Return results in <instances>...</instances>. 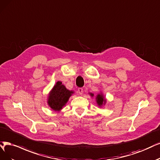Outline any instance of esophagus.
Here are the masks:
<instances>
[{
	"instance_id": "1",
	"label": "esophagus",
	"mask_w": 160,
	"mask_h": 160,
	"mask_svg": "<svg viewBox=\"0 0 160 160\" xmlns=\"http://www.w3.org/2000/svg\"><path fill=\"white\" fill-rule=\"evenodd\" d=\"M78 93L80 94V95H82V94L83 93V92H84V91H83V88H79L78 89Z\"/></svg>"
}]
</instances>
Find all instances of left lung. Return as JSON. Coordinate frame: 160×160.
I'll use <instances>...</instances> for the list:
<instances>
[{
  "label": "left lung",
  "mask_w": 160,
  "mask_h": 160,
  "mask_svg": "<svg viewBox=\"0 0 160 160\" xmlns=\"http://www.w3.org/2000/svg\"><path fill=\"white\" fill-rule=\"evenodd\" d=\"M91 96H93V94L91 93ZM96 102H97V103L99 106V107H101V106L103 105V104L105 103L106 99H105V98L102 95V93L98 94V95L97 96V97H96Z\"/></svg>",
  "instance_id": "1"
}]
</instances>
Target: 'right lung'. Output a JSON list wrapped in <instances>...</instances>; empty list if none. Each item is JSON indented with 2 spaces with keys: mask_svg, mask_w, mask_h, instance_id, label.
<instances>
[{
  "mask_svg": "<svg viewBox=\"0 0 160 160\" xmlns=\"http://www.w3.org/2000/svg\"><path fill=\"white\" fill-rule=\"evenodd\" d=\"M72 93H73L72 91L67 90L62 84V82L58 81L51 91L47 103L52 110L58 111L68 102Z\"/></svg>",
  "mask_w": 160,
  "mask_h": 160,
  "instance_id": "obj_1",
  "label": "right lung"
}]
</instances>
